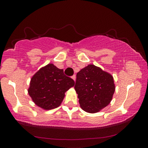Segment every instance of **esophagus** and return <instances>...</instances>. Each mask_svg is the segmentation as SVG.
Listing matches in <instances>:
<instances>
[{"label":"esophagus","instance_id":"34e87169","mask_svg":"<svg viewBox=\"0 0 148 148\" xmlns=\"http://www.w3.org/2000/svg\"><path fill=\"white\" fill-rule=\"evenodd\" d=\"M72 79L74 80V81H75V80H76V75H73L72 76Z\"/></svg>","mask_w":148,"mask_h":148}]
</instances>
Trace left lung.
<instances>
[{
  "mask_svg": "<svg viewBox=\"0 0 148 148\" xmlns=\"http://www.w3.org/2000/svg\"><path fill=\"white\" fill-rule=\"evenodd\" d=\"M74 89L84 111L95 113L111 103L115 90L113 76L94 64H88L76 74Z\"/></svg>",
  "mask_w": 148,
  "mask_h": 148,
  "instance_id": "1",
  "label": "left lung"
}]
</instances>
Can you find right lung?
Listing matches in <instances>:
<instances>
[{
	"label": "right lung",
	"instance_id": "obj_1",
	"mask_svg": "<svg viewBox=\"0 0 148 148\" xmlns=\"http://www.w3.org/2000/svg\"><path fill=\"white\" fill-rule=\"evenodd\" d=\"M74 86V80L64 75L63 69L49 63L32 76L28 92L35 105L51 110L60 106L66 92Z\"/></svg>",
	"mask_w": 148,
	"mask_h": 148
}]
</instances>
